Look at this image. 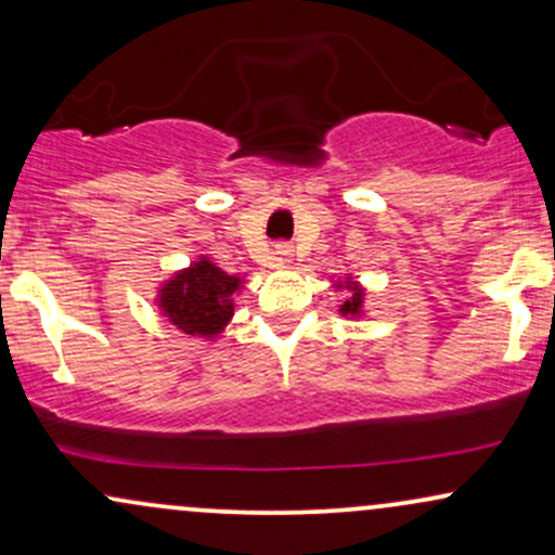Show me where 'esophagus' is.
<instances>
[{
  "label": "esophagus",
  "mask_w": 555,
  "mask_h": 555,
  "mask_svg": "<svg viewBox=\"0 0 555 555\" xmlns=\"http://www.w3.org/2000/svg\"><path fill=\"white\" fill-rule=\"evenodd\" d=\"M292 256H295V248H292L289 243H276V258L282 260V263H289Z\"/></svg>",
  "instance_id": "1"
}]
</instances>
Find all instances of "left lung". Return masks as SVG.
<instances>
[{
    "label": "left lung",
    "instance_id": "1",
    "mask_svg": "<svg viewBox=\"0 0 555 555\" xmlns=\"http://www.w3.org/2000/svg\"><path fill=\"white\" fill-rule=\"evenodd\" d=\"M349 286H346V289H351V297L346 299V302L341 305V315H359V310H362V299H364V292H362V286L359 284H353V282H346ZM341 286V284H338Z\"/></svg>",
    "mask_w": 555,
    "mask_h": 555
}]
</instances>
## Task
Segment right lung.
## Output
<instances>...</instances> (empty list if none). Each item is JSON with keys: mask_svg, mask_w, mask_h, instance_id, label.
I'll list each match as a JSON object with an SVG mask.
<instances>
[{"mask_svg": "<svg viewBox=\"0 0 555 555\" xmlns=\"http://www.w3.org/2000/svg\"><path fill=\"white\" fill-rule=\"evenodd\" d=\"M240 289V276H230L211 260H196L191 269L176 273L159 289V307L172 325L189 336L214 338L230 323L235 305L232 295Z\"/></svg>", "mask_w": 555, "mask_h": 555, "instance_id": "obj_1", "label": "right lung"}]
</instances>
